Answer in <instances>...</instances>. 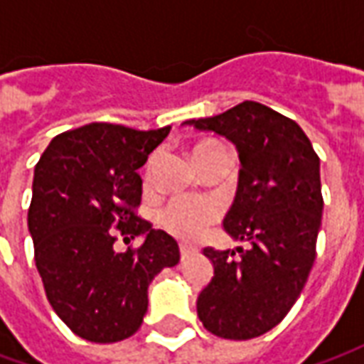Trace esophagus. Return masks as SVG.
Masks as SVG:
<instances>
[{"label": "esophagus", "mask_w": 364, "mask_h": 364, "mask_svg": "<svg viewBox=\"0 0 364 364\" xmlns=\"http://www.w3.org/2000/svg\"><path fill=\"white\" fill-rule=\"evenodd\" d=\"M179 252H181V261H185V259H189L191 255L195 253V247H189V245H181V247H179Z\"/></svg>", "instance_id": "esophagus-1"}]
</instances>
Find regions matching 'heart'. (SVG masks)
Here are the masks:
<instances>
[{"label": "heart", "mask_w": 364, "mask_h": 364, "mask_svg": "<svg viewBox=\"0 0 364 364\" xmlns=\"http://www.w3.org/2000/svg\"><path fill=\"white\" fill-rule=\"evenodd\" d=\"M216 144L203 142L193 148V154L214 148ZM151 164V161H150ZM220 216L218 205L210 198H177L167 206L164 213V226L175 237L195 242L210 230L214 222Z\"/></svg>", "instance_id": "b5f03b06"}]
</instances>
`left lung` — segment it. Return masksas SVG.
Segmentation results:
<instances>
[{
    "instance_id": "obj_1",
    "label": "left lung",
    "mask_w": 364,
    "mask_h": 364,
    "mask_svg": "<svg viewBox=\"0 0 364 364\" xmlns=\"http://www.w3.org/2000/svg\"><path fill=\"white\" fill-rule=\"evenodd\" d=\"M183 124L236 146L237 189L222 226L247 244L203 250L214 277L197 298L198 318L224 339L259 337L289 314L312 271L323 213L320 158L294 120L255 101Z\"/></svg>"
}]
</instances>
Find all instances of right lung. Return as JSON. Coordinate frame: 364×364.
Masks as SVG:
<instances>
[{"label": "right lung", "mask_w": 364, "mask_h": 364, "mask_svg": "<svg viewBox=\"0 0 364 364\" xmlns=\"http://www.w3.org/2000/svg\"><path fill=\"white\" fill-rule=\"evenodd\" d=\"M169 128L91 122L52 138L36 164L27 218L36 269L54 312L82 339L114 343L136 333L150 282L179 263L173 237L134 214L142 197L136 169ZM117 235L144 242L117 252Z\"/></svg>", "instance_id": "obj_1"}]
</instances>
